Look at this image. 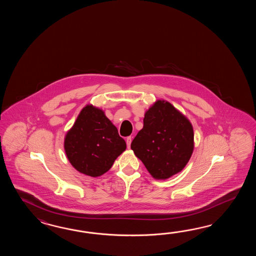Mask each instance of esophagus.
I'll list each match as a JSON object with an SVG mask.
<instances>
[{
	"mask_svg": "<svg viewBox=\"0 0 256 256\" xmlns=\"http://www.w3.org/2000/svg\"><path fill=\"white\" fill-rule=\"evenodd\" d=\"M130 142H132V137L129 136V137H127V138H126V144H127V147H128V148H130Z\"/></svg>",
	"mask_w": 256,
	"mask_h": 256,
	"instance_id": "1",
	"label": "esophagus"
}]
</instances>
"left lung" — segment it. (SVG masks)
Wrapping results in <instances>:
<instances>
[{
  "mask_svg": "<svg viewBox=\"0 0 256 256\" xmlns=\"http://www.w3.org/2000/svg\"><path fill=\"white\" fill-rule=\"evenodd\" d=\"M130 148L152 178L166 180L190 161L194 149L193 127L172 104L158 100L146 112L144 127Z\"/></svg>",
  "mask_w": 256,
  "mask_h": 256,
  "instance_id": "obj_1",
  "label": "left lung"
}]
</instances>
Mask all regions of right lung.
<instances>
[{"label":"right lung","instance_id":"add662e5","mask_svg":"<svg viewBox=\"0 0 256 256\" xmlns=\"http://www.w3.org/2000/svg\"><path fill=\"white\" fill-rule=\"evenodd\" d=\"M65 152L71 164L82 174L100 176L126 149V142L104 110L87 105L66 134Z\"/></svg>","mask_w":256,"mask_h":256}]
</instances>
